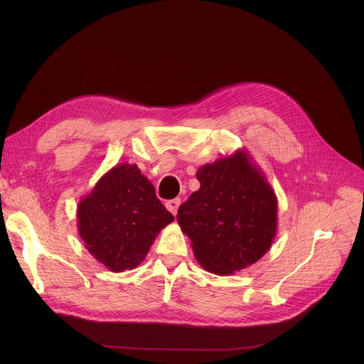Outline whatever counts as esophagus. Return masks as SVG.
<instances>
[{
    "label": "esophagus",
    "mask_w": 364,
    "mask_h": 364,
    "mask_svg": "<svg viewBox=\"0 0 364 364\" xmlns=\"http://www.w3.org/2000/svg\"><path fill=\"white\" fill-rule=\"evenodd\" d=\"M180 199L178 198H176V199H171V200H168L166 203H165V206H166V209L169 213H172V214H177V209H178V206H180Z\"/></svg>",
    "instance_id": "1"
}]
</instances>
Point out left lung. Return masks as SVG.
Returning <instances> with one entry per match:
<instances>
[{
	"label": "left lung",
	"mask_w": 364,
	"mask_h": 364,
	"mask_svg": "<svg viewBox=\"0 0 364 364\" xmlns=\"http://www.w3.org/2000/svg\"><path fill=\"white\" fill-rule=\"evenodd\" d=\"M198 192L180 205L177 221L209 273L230 276L255 264L277 232V198L246 150L200 166Z\"/></svg>",
	"instance_id": "obj_1"
}]
</instances>
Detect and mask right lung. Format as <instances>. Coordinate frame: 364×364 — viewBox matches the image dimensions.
Returning a JSON list of instances; mask_svg holds the SVG:
<instances>
[{"label": "right lung", "instance_id": "right-lung-1", "mask_svg": "<svg viewBox=\"0 0 364 364\" xmlns=\"http://www.w3.org/2000/svg\"><path fill=\"white\" fill-rule=\"evenodd\" d=\"M76 218L88 252L113 273L140 265L159 232L174 221L139 166L125 162L80 200Z\"/></svg>", "mask_w": 364, "mask_h": 364}]
</instances>
